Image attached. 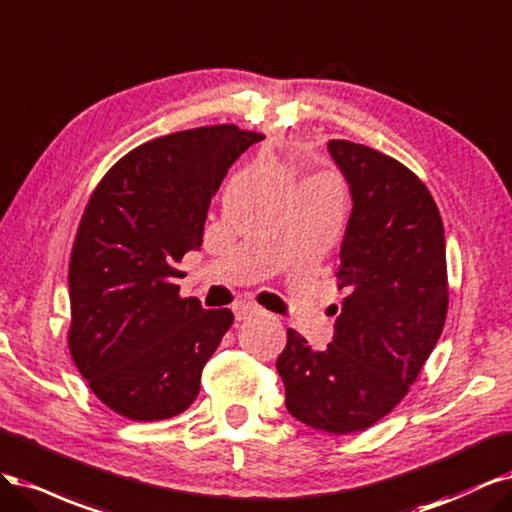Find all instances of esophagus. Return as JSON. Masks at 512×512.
I'll return each mask as SVG.
<instances>
[{"label": "esophagus", "instance_id": "esophagus-1", "mask_svg": "<svg viewBox=\"0 0 512 512\" xmlns=\"http://www.w3.org/2000/svg\"><path fill=\"white\" fill-rule=\"evenodd\" d=\"M232 310H234L236 321H242V319H246V317L257 315V312H259L261 308H259L257 304H253V302H236V304L232 306Z\"/></svg>", "mask_w": 512, "mask_h": 512}]
</instances>
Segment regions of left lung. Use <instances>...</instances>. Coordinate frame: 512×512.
Masks as SVG:
<instances>
[{
  "mask_svg": "<svg viewBox=\"0 0 512 512\" xmlns=\"http://www.w3.org/2000/svg\"><path fill=\"white\" fill-rule=\"evenodd\" d=\"M327 151L353 200L336 272L346 298L332 342L315 351L289 329L276 370L295 419L351 434L398 406L432 355L449 306L447 253L419 176L364 144L329 140Z\"/></svg>",
  "mask_w": 512,
  "mask_h": 512,
  "instance_id": "8db88e82",
  "label": "left lung"
}]
</instances>
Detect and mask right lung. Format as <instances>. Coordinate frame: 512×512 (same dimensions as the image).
<instances>
[{
	"instance_id": "1",
	"label": "right lung",
	"mask_w": 512,
	"mask_h": 512,
	"mask_svg": "<svg viewBox=\"0 0 512 512\" xmlns=\"http://www.w3.org/2000/svg\"><path fill=\"white\" fill-rule=\"evenodd\" d=\"M266 136L236 125L146 142L95 187L70 259V353L91 391L131 421H161L200 393L206 361L234 321L180 298L178 261L200 251L212 195Z\"/></svg>"
}]
</instances>
